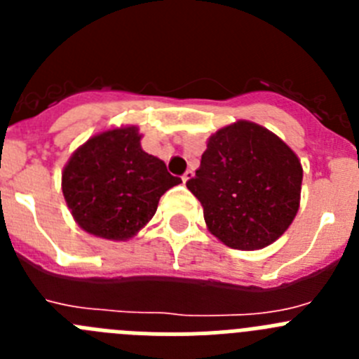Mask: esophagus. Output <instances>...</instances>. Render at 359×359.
Returning a JSON list of instances; mask_svg holds the SVG:
<instances>
[{"label": "esophagus", "mask_w": 359, "mask_h": 359, "mask_svg": "<svg viewBox=\"0 0 359 359\" xmlns=\"http://www.w3.org/2000/svg\"><path fill=\"white\" fill-rule=\"evenodd\" d=\"M192 176H194V172H192V170H187V172L183 174V176H182L183 183H187V182H189V180H190V177H192Z\"/></svg>", "instance_id": "obj_1"}]
</instances>
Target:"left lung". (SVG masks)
I'll list each match as a JSON object with an SVG mask.
<instances>
[{
  "label": "left lung",
  "instance_id": "left-lung-1",
  "mask_svg": "<svg viewBox=\"0 0 359 359\" xmlns=\"http://www.w3.org/2000/svg\"><path fill=\"white\" fill-rule=\"evenodd\" d=\"M302 165L268 129L241 122L210 136L187 189L203 205L208 230L236 250H261L298 212Z\"/></svg>",
  "mask_w": 359,
  "mask_h": 359
}]
</instances>
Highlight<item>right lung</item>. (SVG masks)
<instances>
[{
    "label": "right lung",
    "instance_id": "right-lung-1",
    "mask_svg": "<svg viewBox=\"0 0 359 359\" xmlns=\"http://www.w3.org/2000/svg\"><path fill=\"white\" fill-rule=\"evenodd\" d=\"M182 180L140 147L136 128L106 131L73 152L62 194L73 217L97 237L129 239L154 215L158 201Z\"/></svg>",
    "mask_w": 359,
    "mask_h": 359
}]
</instances>
